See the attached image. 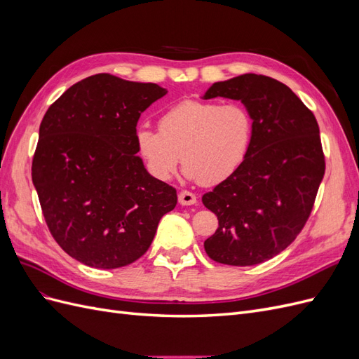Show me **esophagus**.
I'll use <instances>...</instances> for the list:
<instances>
[{
	"label": "esophagus",
	"mask_w": 359,
	"mask_h": 359,
	"mask_svg": "<svg viewBox=\"0 0 359 359\" xmlns=\"http://www.w3.org/2000/svg\"><path fill=\"white\" fill-rule=\"evenodd\" d=\"M178 202L181 203V205H194L198 202V199H196V194H193V193H190V191H181L180 194H178Z\"/></svg>",
	"instance_id": "1"
}]
</instances>
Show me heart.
<instances>
[{"label": "heart", "mask_w": 359, "mask_h": 359, "mask_svg": "<svg viewBox=\"0 0 359 359\" xmlns=\"http://www.w3.org/2000/svg\"><path fill=\"white\" fill-rule=\"evenodd\" d=\"M253 119L238 103L184 100L158 119V132L136 130L135 142L148 172L168 181L181 156L184 177L215 186L233 177L252 148Z\"/></svg>", "instance_id": "heart-1"}]
</instances>
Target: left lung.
<instances>
[{
    "mask_svg": "<svg viewBox=\"0 0 359 359\" xmlns=\"http://www.w3.org/2000/svg\"><path fill=\"white\" fill-rule=\"evenodd\" d=\"M214 97L244 104L253 139L240 170L202 196L219 219L203 247L215 262L253 266L283 252L309 219L325 173L319 126L289 86L268 76L215 82L202 99Z\"/></svg>",
    "mask_w": 359,
    "mask_h": 359,
    "instance_id": "obj_1",
    "label": "left lung"
}]
</instances>
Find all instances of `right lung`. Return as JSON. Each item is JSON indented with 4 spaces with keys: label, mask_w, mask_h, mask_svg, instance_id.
I'll list each match as a JSON object with an SVG mask.
<instances>
[{
    "label": "right lung",
    "mask_w": 359,
    "mask_h": 359,
    "mask_svg": "<svg viewBox=\"0 0 359 359\" xmlns=\"http://www.w3.org/2000/svg\"><path fill=\"white\" fill-rule=\"evenodd\" d=\"M168 94L99 73L72 85L43 116L32 184L52 236L86 266L133 264L149 248L177 190L145 169L139 116Z\"/></svg>",
    "instance_id": "obj_1"
}]
</instances>
